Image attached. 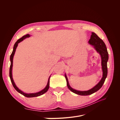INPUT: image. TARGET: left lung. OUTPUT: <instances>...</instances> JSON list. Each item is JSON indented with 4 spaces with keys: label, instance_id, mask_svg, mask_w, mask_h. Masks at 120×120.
Returning <instances> with one entry per match:
<instances>
[{
    "label": "left lung",
    "instance_id": "left-lung-1",
    "mask_svg": "<svg viewBox=\"0 0 120 120\" xmlns=\"http://www.w3.org/2000/svg\"><path fill=\"white\" fill-rule=\"evenodd\" d=\"M88 42L90 45H93L94 48L96 49L97 52L100 54L101 57V69H102L103 71V77L100 81L91 89L88 90H85V91H81V90H76L71 88L69 84L66 74H65L64 76L66 79L68 89L74 93L81 96H88L91 95V94L99 90L101 88V87L103 86L108 74L107 62L109 59V54L105 43L102 39H101L95 32H92V35L90 36V38Z\"/></svg>",
    "mask_w": 120,
    "mask_h": 120
}]
</instances>
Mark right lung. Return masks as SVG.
I'll list each match as a JSON object with an SVG mask.
<instances>
[{
  "label": "right lung",
  "instance_id": "obj_1",
  "mask_svg": "<svg viewBox=\"0 0 120 120\" xmlns=\"http://www.w3.org/2000/svg\"><path fill=\"white\" fill-rule=\"evenodd\" d=\"M30 35L29 34H27L26 35H25L23 37L20 38V39H18L17 41L15 43V44L13 46V51L11 53V54L10 55V69H9V77L10 79V80L11 82H12V84L13 86V87L17 91L19 92V93L21 94V95H23L24 96L27 97V98H32V97H38L41 96L43 94H44L47 91H48V90L49 89V79L50 77V75L49 76V78L48 79V83H47V85L46 86L45 88L43 89V90H42L41 91H39L37 93H24L23 92H22V90H21L20 89H19V88H17V86H16L15 82H14L13 79V78H12V67H13V56L14 54H15V52L16 51V49L17 48V47L18 46V44L19 42H20L21 41H23V39L28 38L29 37H30Z\"/></svg>",
  "mask_w": 120,
  "mask_h": 120
}]
</instances>
